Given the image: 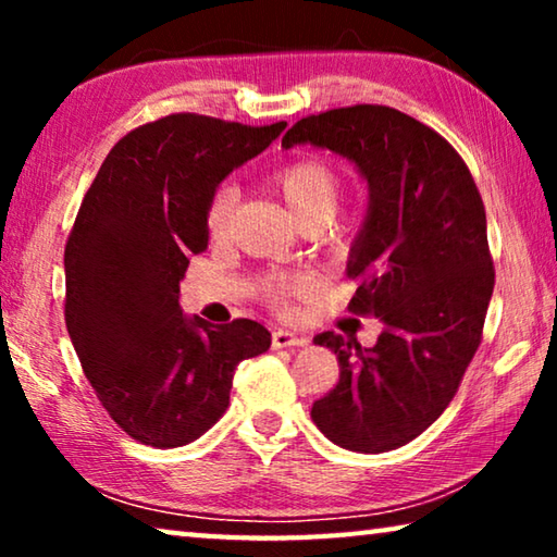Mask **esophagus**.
Masks as SVG:
<instances>
[{
  "instance_id": "1",
  "label": "esophagus",
  "mask_w": 557,
  "mask_h": 557,
  "mask_svg": "<svg viewBox=\"0 0 557 557\" xmlns=\"http://www.w3.org/2000/svg\"><path fill=\"white\" fill-rule=\"evenodd\" d=\"M299 346H307L305 336L287 332V329H277V332H272V348H299Z\"/></svg>"
}]
</instances>
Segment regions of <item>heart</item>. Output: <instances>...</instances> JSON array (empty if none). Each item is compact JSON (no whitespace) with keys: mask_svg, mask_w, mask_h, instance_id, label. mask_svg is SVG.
I'll return each instance as SVG.
<instances>
[{"mask_svg":"<svg viewBox=\"0 0 557 557\" xmlns=\"http://www.w3.org/2000/svg\"><path fill=\"white\" fill-rule=\"evenodd\" d=\"M272 184H275L282 201L287 203L289 213L295 215V221L299 225H329L338 213V206H342V178L336 176L332 166L314 162V159H299V162L282 166L280 172L272 176ZM235 199H238V191H235L233 184H223L215 188L209 203L211 233H223L225 225H228ZM301 285H305V280L295 275L270 277L268 295L272 299H282L287 297L289 292L299 289Z\"/></svg>","mask_w":557,"mask_h":557,"instance_id":"1","label":"heart"}]
</instances>
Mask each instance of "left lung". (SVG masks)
Returning <instances> with one entry per match:
<instances>
[{"instance_id":"left-lung-1","label":"left lung","mask_w":557,"mask_h":557,"mask_svg":"<svg viewBox=\"0 0 557 557\" xmlns=\"http://www.w3.org/2000/svg\"><path fill=\"white\" fill-rule=\"evenodd\" d=\"M312 145L348 159L369 184V211L351 245L354 314L383 324L379 342L324 332L338 358L336 388L312 405L334 445L381 455L408 445L455 398L482 344L494 292L486 213L467 164L445 137L385 106L301 117L282 147Z\"/></svg>"}]
</instances>
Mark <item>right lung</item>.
I'll return each instance as SVG.
<instances>
[{
	"instance_id": "add662e5",
	"label": "right lung",
	"mask_w": 557,
	"mask_h": 557,
	"mask_svg": "<svg viewBox=\"0 0 557 557\" xmlns=\"http://www.w3.org/2000/svg\"><path fill=\"white\" fill-rule=\"evenodd\" d=\"M287 122L248 127L178 112L132 129L92 178L65 243V326L110 418L143 445L182 447L231 403L243 358L272 338L252 319L186 317L178 282L209 245V203Z\"/></svg>"
}]
</instances>
